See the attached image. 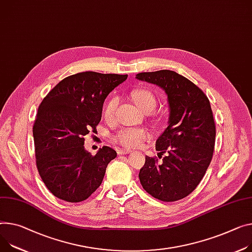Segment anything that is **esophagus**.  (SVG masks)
Masks as SVG:
<instances>
[{
	"label": "esophagus",
	"instance_id": "esophagus-1",
	"mask_svg": "<svg viewBox=\"0 0 252 252\" xmlns=\"http://www.w3.org/2000/svg\"><path fill=\"white\" fill-rule=\"evenodd\" d=\"M117 152H118V154H121V156H124V154H128L130 151L127 150V149H125V148H119V149H117Z\"/></svg>",
	"mask_w": 252,
	"mask_h": 252
}]
</instances>
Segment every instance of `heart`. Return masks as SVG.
Returning a JSON list of instances; mask_svg holds the SVG:
<instances>
[{"label": "heart", "instance_id": "1", "mask_svg": "<svg viewBox=\"0 0 252 252\" xmlns=\"http://www.w3.org/2000/svg\"><path fill=\"white\" fill-rule=\"evenodd\" d=\"M134 102L137 106L146 111H152L157 105V99L153 94L145 89H136L133 90L131 93ZM119 103L118 96H111L106 102L104 106V116L107 119H111L114 117L116 109H117ZM149 137V133L143 128H130L124 127L121 128L117 133L114 135V140L118 144L125 146L127 148H135L140 146L143 142L147 140Z\"/></svg>", "mask_w": 252, "mask_h": 252}]
</instances>
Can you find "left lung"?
Returning <instances> with one entry per match:
<instances>
[{"instance_id": "left-lung-1", "label": "left lung", "mask_w": 252, "mask_h": 252, "mask_svg": "<svg viewBox=\"0 0 252 252\" xmlns=\"http://www.w3.org/2000/svg\"><path fill=\"white\" fill-rule=\"evenodd\" d=\"M136 79L161 88L169 106L168 126L156 149L166 157L158 161L145 157L139 180L153 198L175 202L186 198L204 178L213 158L216 127L204 92L176 71L140 72Z\"/></svg>"}]
</instances>
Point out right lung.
I'll return each mask as SVG.
<instances>
[{
	"instance_id": "obj_1",
	"label": "right lung",
	"mask_w": 252,
	"mask_h": 252,
	"mask_svg": "<svg viewBox=\"0 0 252 252\" xmlns=\"http://www.w3.org/2000/svg\"><path fill=\"white\" fill-rule=\"evenodd\" d=\"M127 76L95 71L69 75L38 108L33 125L36 165L56 198L82 202L101 186L107 165L117 152L103 146L92 156L84 147V136L96 131L105 99Z\"/></svg>"
}]
</instances>
